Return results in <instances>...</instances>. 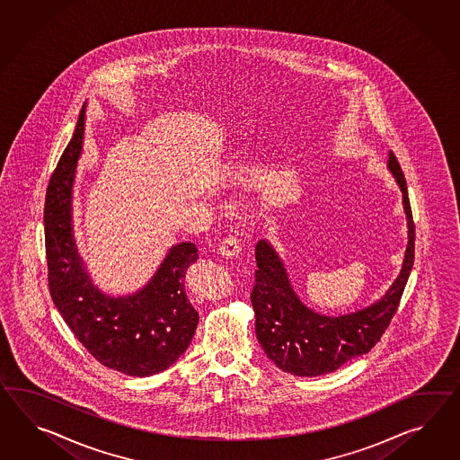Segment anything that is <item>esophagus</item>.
<instances>
[{"mask_svg":"<svg viewBox=\"0 0 460 460\" xmlns=\"http://www.w3.org/2000/svg\"><path fill=\"white\" fill-rule=\"evenodd\" d=\"M239 251H241V243H239V239H235L233 235L226 237L225 241L221 243V246H219V254L227 259L235 258L239 254Z\"/></svg>","mask_w":460,"mask_h":460,"instance_id":"esophagus-1","label":"esophagus"}]
</instances>
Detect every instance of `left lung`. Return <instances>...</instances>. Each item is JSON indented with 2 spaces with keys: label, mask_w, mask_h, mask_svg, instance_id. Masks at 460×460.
I'll list each match as a JSON object with an SVG mask.
<instances>
[{
  "label": "left lung",
  "mask_w": 460,
  "mask_h": 460,
  "mask_svg": "<svg viewBox=\"0 0 460 460\" xmlns=\"http://www.w3.org/2000/svg\"><path fill=\"white\" fill-rule=\"evenodd\" d=\"M387 169L402 192L407 247L399 276L376 303L342 315L314 311L294 291L279 252L268 241H259L256 284L251 292L256 336L266 356L284 372L299 377L334 372L350 358L367 354L381 341L397 311L414 264L415 231L407 184L393 153L387 157Z\"/></svg>",
  "instance_id": "1"
}]
</instances>
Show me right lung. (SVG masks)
<instances>
[{
  "mask_svg": "<svg viewBox=\"0 0 460 460\" xmlns=\"http://www.w3.org/2000/svg\"><path fill=\"white\" fill-rule=\"evenodd\" d=\"M86 104L46 190L48 282L65 323L93 358L110 369L147 377L171 367L190 348L199 323L184 289L198 261L192 243L169 247L146 284L126 296L102 292L79 254L73 227V186L83 153Z\"/></svg>",
  "mask_w": 460,
  "mask_h": 460,
  "instance_id": "right-lung-1",
  "label": "right lung"
}]
</instances>
